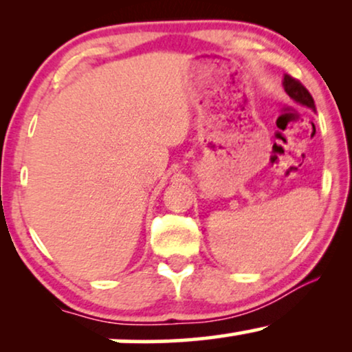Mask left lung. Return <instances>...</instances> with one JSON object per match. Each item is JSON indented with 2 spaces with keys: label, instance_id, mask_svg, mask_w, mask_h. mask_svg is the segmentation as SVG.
Instances as JSON below:
<instances>
[{
  "label": "left lung",
  "instance_id": "1",
  "mask_svg": "<svg viewBox=\"0 0 352 352\" xmlns=\"http://www.w3.org/2000/svg\"><path fill=\"white\" fill-rule=\"evenodd\" d=\"M282 85H283V89H285V93L290 96V98L295 100V102L305 105V107L314 110V112H316L314 99H312L309 91H307L305 86L300 83V81L292 78L290 75H283Z\"/></svg>",
  "mask_w": 352,
  "mask_h": 352
}]
</instances>
